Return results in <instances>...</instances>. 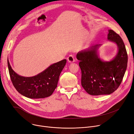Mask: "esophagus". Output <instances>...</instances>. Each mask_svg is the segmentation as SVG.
<instances>
[{
    "label": "esophagus",
    "instance_id": "1",
    "mask_svg": "<svg viewBox=\"0 0 134 134\" xmlns=\"http://www.w3.org/2000/svg\"><path fill=\"white\" fill-rule=\"evenodd\" d=\"M67 60L69 62H73L75 61V59L73 55H69L67 58Z\"/></svg>",
    "mask_w": 134,
    "mask_h": 134
}]
</instances>
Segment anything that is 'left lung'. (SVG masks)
<instances>
[{"instance_id":"left-lung-1","label":"left lung","mask_w":134,"mask_h":134,"mask_svg":"<svg viewBox=\"0 0 134 134\" xmlns=\"http://www.w3.org/2000/svg\"><path fill=\"white\" fill-rule=\"evenodd\" d=\"M108 40L115 42L118 52L110 61L99 58L97 50L101 44H95L76 54L81 70V85L92 95H109L115 91L122 82L128 63V55L124 43L120 35L109 30Z\"/></svg>"}]
</instances>
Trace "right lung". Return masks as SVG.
<instances>
[{
  "label": "right lung",
  "instance_id": "right-lung-1",
  "mask_svg": "<svg viewBox=\"0 0 134 134\" xmlns=\"http://www.w3.org/2000/svg\"><path fill=\"white\" fill-rule=\"evenodd\" d=\"M66 61L64 59L53 64L42 72L32 77L19 75L14 72L8 60L7 64L11 81L18 92L30 99H42L51 96L54 92Z\"/></svg>",
  "mask_w": 134,
  "mask_h": 134
}]
</instances>
